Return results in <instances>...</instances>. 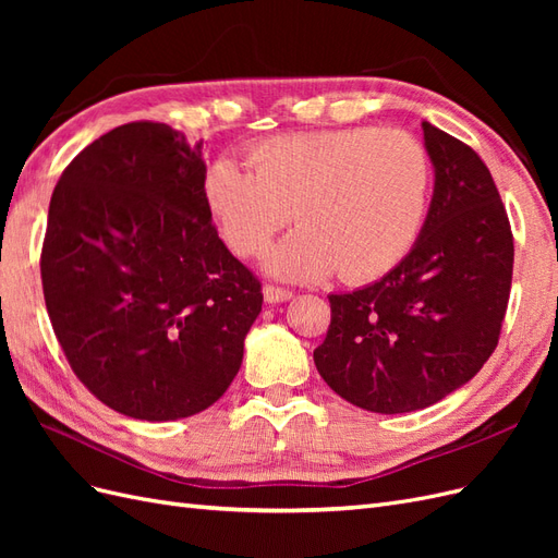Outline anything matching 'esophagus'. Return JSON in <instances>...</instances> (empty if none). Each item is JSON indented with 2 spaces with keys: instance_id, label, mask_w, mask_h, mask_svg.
<instances>
[{
  "instance_id": "obj_1",
  "label": "esophagus",
  "mask_w": 558,
  "mask_h": 558,
  "mask_svg": "<svg viewBox=\"0 0 558 558\" xmlns=\"http://www.w3.org/2000/svg\"><path fill=\"white\" fill-rule=\"evenodd\" d=\"M263 298L267 305H277V302H286L293 298V291L289 289H279V286H265L263 289Z\"/></svg>"
}]
</instances>
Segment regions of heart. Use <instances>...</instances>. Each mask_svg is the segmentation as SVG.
<instances>
[{"instance_id": "1", "label": "heart", "mask_w": 558, "mask_h": 558, "mask_svg": "<svg viewBox=\"0 0 558 558\" xmlns=\"http://www.w3.org/2000/svg\"><path fill=\"white\" fill-rule=\"evenodd\" d=\"M251 170L228 156L205 172L202 193L228 246L258 256L269 272L316 281L379 279L408 256L424 226L430 162L424 144L398 128H335L277 134L248 148Z\"/></svg>"}]
</instances>
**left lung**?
Segmentation results:
<instances>
[{"mask_svg":"<svg viewBox=\"0 0 558 558\" xmlns=\"http://www.w3.org/2000/svg\"><path fill=\"white\" fill-rule=\"evenodd\" d=\"M435 167L430 209L391 272L330 300L314 349L318 375L356 408L402 414L430 408L492 356L508 310L514 242L488 167L428 121Z\"/></svg>","mask_w":558,"mask_h":558,"instance_id":"8db88e82","label":"left lung"}]
</instances>
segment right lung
Listing matches in <instances>:
<instances>
[{"label": "right lung", "instance_id": "right-lung-1", "mask_svg": "<svg viewBox=\"0 0 558 558\" xmlns=\"http://www.w3.org/2000/svg\"><path fill=\"white\" fill-rule=\"evenodd\" d=\"M202 142L128 123L66 165L41 248L46 310L107 408L174 421L221 398L260 314V281L211 226Z\"/></svg>", "mask_w": 558, "mask_h": 558}]
</instances>
